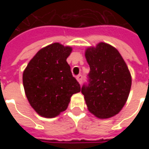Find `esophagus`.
<instances>
[{
	"mask_svg": "<svg viewBox=\"0 0 149 149\" xmlns=\"http://www.w3.org/2000/svg\"><path fill=\"white\" fill-rule=\"evenodd\" d=\"M77 81L80 84H81V83H82V81H83V77H82L81 75H78L77 77Z\"/></svg>",
	"mask_w": 149,
	"mask_h": 149,
	"instance_id": "esophagus-1",
	"label": "esophagus"
}]
</instances>
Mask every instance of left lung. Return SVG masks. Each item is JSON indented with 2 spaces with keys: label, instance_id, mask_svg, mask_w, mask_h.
<instances>
[{
  "label": "left lung",
  "instance_id": "obj_1",
  "mask_svg": "<svg viewBox=\"0 0 149 149\" xmlns=\"http://www.w3.org/2000/svg\"><path fill=\"white\" fill-rule=\"evenodd\" d=\"M89 65L88 84L81 88V93L88 109L100 119L116 115L127 101L132 85L128 66L117 49L106 43L85 51Z\"/></svg>",
  "mask_w": 149,
  "mask_h": 149
}]
</instances>
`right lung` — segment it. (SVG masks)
Returning <instances> with one entry per match:
<instances>
[{"label":"right lung","mask_w":149,"mask_h":149,"mask_svg":"<svg viewBox=\"0 0 149 149\" xmlns=\"http://www.w3.org/2000/svg\"><path fill=\"white\" fill-rule=\"evenodd\" d=\"M72 48L53 43L37 52L23 72V85L30 105L41 116L52 118L68 108L81 91L66 59Z\"/></svg>","instance_id":"right-lung-1"}]
</instances>
